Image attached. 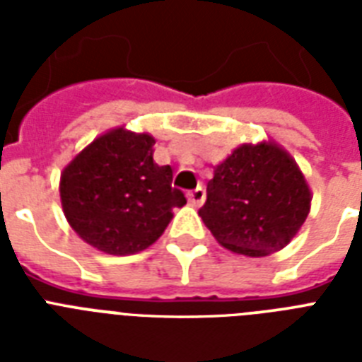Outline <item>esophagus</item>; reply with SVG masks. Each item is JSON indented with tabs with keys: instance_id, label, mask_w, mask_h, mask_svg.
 <instances>
[{
	"instance_id": "esophagus-1",
	"label": "esophagus",
	"mask_w": 362,
	"mask_h": 362,
	"mask_svg": "<svg viewBox=\"0 0 362 362\" xmlns=\"http://www.w3.org/2000/svg\"><path fill=\"white\" fill-rule=\"evenodd\" d=\"M187 201L193 204V206H201L204 201V189L203 186H197L192 192H187Z\"/></svg>"
}]
</instances>
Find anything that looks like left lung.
<instances>
[{
  "label": "left lung",
  "instance_id": "obj_1",
  "mask_svg": "<svg viewBox=\"0 0 362 362\" xmlns=\"http://www.w3.org/2000/svg\"><path fill=\"white\" fill-rule=\"evenodd\" d=\"M310 199L303 173L281 148L244 144L214 167L199 216L223 247L264 257L297 235Z\"/></svg>",
  "mask_w": 362,
  "mask_h": 362
}]
</instances>
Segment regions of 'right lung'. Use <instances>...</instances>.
Returning <instances> with one entry per match:
<instances>
[{
  "mask_svg": "<svg viewBox=\"0 0 362 362\" xmlns=\"http://www.w3.org/2000/svg\"><path fill=\"white\" fill-rule=\"evenodd\" d=\"M152 136L115 129L76 156L62 175L65 218L90 246L131 255L152 246L186 204L170 165L153 161Z\"/></svg>",
  "mask_w": 362,
  "mask_h": 362,
  "instance_id": "obj_1",
  "label": "right lung"
}]
</instances>
